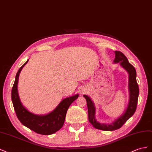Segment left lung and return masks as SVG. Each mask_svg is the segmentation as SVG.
I'll use <instances>...</instances> for the list:
<instances>
[{"instance_id": "8db88e82", "label": "left lung", "mask_w": 152, "mask_h": 152, "mask_svg": "<svg viewBox=\"0 0 152 152\" xmlns=\"http://www.w3.org/2000/svg\"><path fill=\"white\" fill-rule=\"evenodd\" d=\"M114 63H120V66L127 71L129 74V101L126 110L119 118L111 124H104L97 122L95 119V107L91 99L86 95L83 97L86 99L88 107V120L93 126L97 129L102 131H111L120 129L134 114L137 104L139 96V86L136 81V71L132 65L130 64L128 59L124 53L119 51H115Z\"/></svg>"}]
</instances>
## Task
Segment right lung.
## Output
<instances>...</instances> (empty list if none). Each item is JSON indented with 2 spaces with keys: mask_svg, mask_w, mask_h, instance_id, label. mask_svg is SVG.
Instances as JSON below:
<instances>
[{
  "mask_svg": "<svg viewBox=\"0 0 152 152\" xmlns=\"http://www.w3.org/2000/svg\"><path fill=\"white\" fill-rule=\"evenodd\" d=\"M28 60L21 66L17 72L15 81L12 88L11 99L17 118L25 127L42 135H50L58 131L63 126L67 111L74 101L78 97L76 94L64 99L57 107L50 113L38 115L30 112L21 104L18 92V83L20 73Z\"/></svg>",
  "mask_w": 152,
  "mask_h": 152,
  "instance_id": "right-lung-1",
  "label": "right lung"
}]
</instances>
